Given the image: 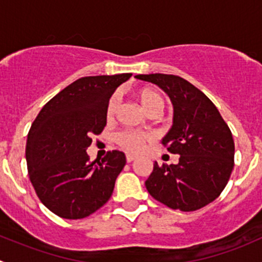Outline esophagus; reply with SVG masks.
Masks as SVG:
<instances>
[{
	"label": "esophagus",
	"instance_id": "1",
	"mask_svg": "<svg viewBox=\"0 0 262 262\" xmlns=\"http://www.w3.org/2000/svg\"><path fill=\"white\" fill-rule=\"evenodd\" d=\"M136 160V157L132 155H126V162H132V161Z\"/></svg>",
	"mask_w": 262,
	"mask_h": 262
}]
</instances>
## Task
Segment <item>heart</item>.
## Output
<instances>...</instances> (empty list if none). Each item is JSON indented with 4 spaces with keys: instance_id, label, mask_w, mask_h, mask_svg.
I'll use <instances>...</instances> for the list:
<instances>
[{
    "instance_id": "heart-1",
    "label": "heart",
    "mask_w": 262,
    "mask_h": 262,
    "mask_svg": "<svg viewBox=\"0 0 262 262\" xmlns=\"http://www.w3.org/2000/svg\"><path fill=\"white\" fill-rule=\"evenodd\" d=\"M137 97L141 101L142 106L150 115H160L163 107H165V99H163V96L157 90L152 89V87H142V89H139L137 91ZM119 104H120L119 95L113 94L109 97L106 104V118L109 120L114 118L116 113H118ZM114 139L116 143H118V146H120L123 149L128 150V152L137 153L142 150V148L144 147V144L148 141H150V136L133 130H120L115 133Z\"/></svg>"
}]
</instances>
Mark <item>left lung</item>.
<instances>
[{
  "label": "left lung",
  "mask_w": 262,
  "mask_h": 262,
  "mask_svg": "<svg viewBox=\"0 0 262 262\" xmlns=\"http://www.w3.org/2000/svg\"><path fill=\"white\" fill-rule=\"evenodd\" d=\"M163 90L173 105V124L162 144L180 155L178 165H153L150 196L171 209L192 212L221 195L234 166V142L215 105L189 81L173 75H137Z\"/></svg>",
  "instance_id": "obj_1"
}]
</instances>
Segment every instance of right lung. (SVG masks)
Segmentation results:
<instances>
[{
    "instance_id": "1",
    "label": "right lung",
    "mask_w": 262,
    "mask_h": 262,
    "mask_svg": "<svg viewBox=\"0 0 262 262\" xmlns=\"http://www.w3.org/2000/svg\"><path fill=\"white\" fill-rule=\"evenodd\" d=\"M132 73L78 78L49 100L28 134L26 163L36 195L64 219H81L110 199L125 166L120 150L90 161L91 137L106 125V104Z\"/></svg>"
}]
</instances>
